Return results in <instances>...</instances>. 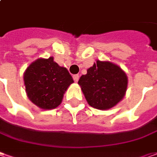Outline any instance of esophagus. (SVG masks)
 I'll return each mask as SVG.
<instances>
[{"instance_id": "obj_1", "label": "esophagus", "mask_w": 157, "mask_h": 157, "mask_svg": "<svg viewBox=\"0 0 157 157\" xmlns=\"http://www.w3.org/2000/svg\"><path fill=\"white\" fill-rule=\"evenodd\" d=\"M72 78H73V80L75 81V82H78V78H79V76H78V74H76V75H73V76H72Z\"/></svg>"}]
</instances>
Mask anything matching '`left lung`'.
<instances>
[{"label": "left lung", "mask_w": 157, "mask_h": 157, "mask_svg": "<svg viewBox=\"0 0 157 157\" xmlns=\"http://www.w3.org/2000/svg\"><path fill=\"white\" fill-rule=\"evenodd\" d=\"M127 83V76L119 66L101 60H97L78 80L89 105L100 110L109 109L121 101Z\"/></svg>", "instance_id": "left-lung-1"}]
</instances>
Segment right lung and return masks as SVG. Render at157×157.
Masks as SVG:
<instances>
[{
	"label": "right lung",
	"mask_w": 157,
	"mask_h": 157,
	"mask_svg": "<svg viewBox=\"0 0 157 157\" xmlns=\"http://www.w3.org/2000/svg\"><path fill=\"white\" fill-rule=\"evenodd\" d=\"M27 97L42 109H53L60 105L65 92L73 83L66 67L48 59L33 61L24 73Z\"/></svg>",
	"instance_id": "1"
}]
</instances>
